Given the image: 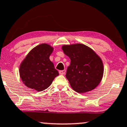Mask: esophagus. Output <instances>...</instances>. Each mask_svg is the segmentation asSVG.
<instances>
[{"label":"esophagus","mask_w":127,"mask_h":127,"mask_svg":"<svg viewBox=\"0 0 127 127\" xmlns=\"http://www.w3.org/2000/svg\"><path fill=\"white\" fill-rule=\"evenodd\" d=\"M65 70H60L59 71V73L60 74H62V75H63L65 73Z\"/></svg>","instance_id":"34e87169"}]
</instances>
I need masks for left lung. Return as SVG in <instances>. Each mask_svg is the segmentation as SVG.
Segmentation results:
<instances>
[{
    "label": "left lung",
    "mask_w": 127,
    "mask_h": 127,
    "mask_svg": "<svg viewBox=\"0 0 127 127\" xmlns=\"http://www.w3.org/2000/svg\"><path fill=\"white\" fill-rule=\"evenodd\" d=\"M62 50L71 60L65 77L73 89L80 94L94 89L103 77V65L101 59L84 44L64 45Z\"/></svg>",
    "instance_id": "obj_1"
}]
</instances>
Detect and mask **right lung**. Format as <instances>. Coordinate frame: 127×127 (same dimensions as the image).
Segmentation results:
<instances>
[{
  "instance_id": "add662e5",
  "label": "right lung",
  "mask_w": 127,
  "mask_h": 127,
  "mask_svg": "<svg viewBox=\"0 0 127 127\" xmlns=\"http://www.w3.org/2000/svg\"><path fill=\"white\" fill-rule=\"evenodd\" d=\"M53 48L47 44H41L33 48L26 56L19 67L20 77L29 88L42 91L51 85L59 75L50 61Z\"/></svg>"
}]
</instances>
